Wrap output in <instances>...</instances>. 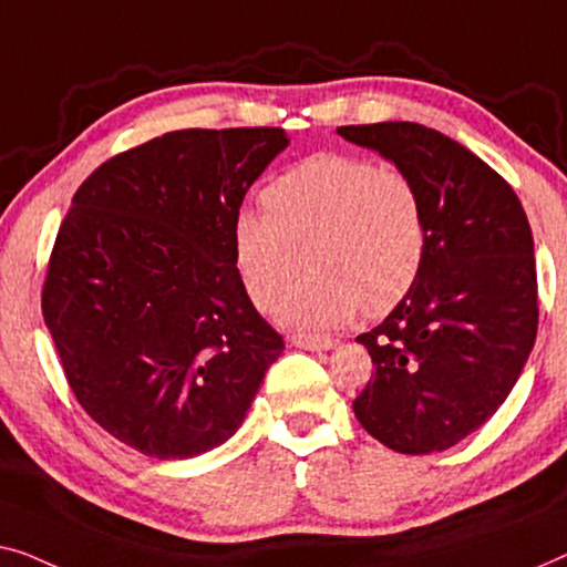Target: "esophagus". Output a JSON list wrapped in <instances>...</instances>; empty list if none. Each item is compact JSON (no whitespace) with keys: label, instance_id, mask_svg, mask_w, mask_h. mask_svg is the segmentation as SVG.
<instances>
[{"label":"esophagus","instance_id":"1","mask_svg":"<svg viewBox=\"0 0 567 567\" xmlns=\"http://www.w3.org/2000/svg\"><path fill=\"white\" fill-rule=\"evenodd\" d=\"M290 341L295 347L308 349V352H329V349L337 347V341L331 337H316V333H295Z\"/></svg>","mask_w":567,"mask_h":567}]
</instances>
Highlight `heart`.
<instances>
[{"label":"heart","mask_w":567,"mask_h":567,"mask_svg":"<svg viewBox=\"0 0 567 567\" xmlns=\"http://www.w3.org/2000/svg\"><path fill=\"white\" fill-rule=\"evenodd\" d=\"M265 215H236L230 244L244 290L290 329H333L357 310L382 316L416 285L426 257V210L409 174L349 154H313L261 193ZM303 257L300 258L299 254Z\"/></svg>","instance_id":"1"}]
</instances>
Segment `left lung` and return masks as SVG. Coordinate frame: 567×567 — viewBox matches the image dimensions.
<instances>
[{"label": "left lung", "instance_id": "1", "mask_svg": "<svg viewBox=\"0 0 567 567\" xmlns=\"http://www.w3.org/2000/svg\"><path fill=\"white\" fill-rule=\"evenodd\" d=\"M416 182L426 257L413 290L357 337L372 380L352 403L367 434L403 454L444 452L506 401L537 339L532 228L508 182L419 123L344 125Z\"/></svg>", "mask_w": 567, "mask_h": 567}]
</instances>
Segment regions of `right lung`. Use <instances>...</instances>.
Listing matches in <instances>:
<instances>
[{
  "label": "right lung",
  "instance_id": "right-lung-1",
  "mask_svg": "<svg viewBox=\"0 0 567 567\" xmlns=\"http://www.w3.org/2000/svg\"><path fill=\"white\" fill-rule=\"evenodd\" d=\"M287 143L282 127L164 133L86 177L61 223L45 326L82 409L148 457L226 444L282 354L230 230Z\"/></svg>",
  "mask_w": 567,
  "mask_h": 567
}]
</instances>
